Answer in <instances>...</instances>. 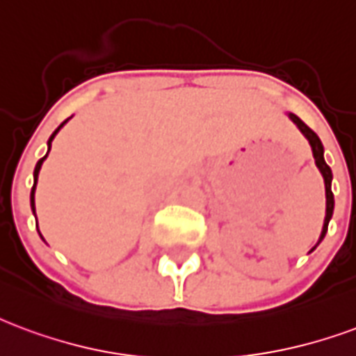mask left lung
Segmentation results:
<instances>
[{"label": "left lung", "instance_id": "8db88e82", "mask_svg": "<svg viewBox=\"0 0 356 356\" xmlns=\"http://www.w3.org/2000/svg\"><path fill=\"white\" fill-rule=\"evenodd\" d=\"M289 118H291L292 122L296 124V128H298L302 134H304V138L309 141V147H312V152H313V158H315V165L318 168V171H321V175H323V179H325V192H326V217H325V222H323V230H321V236H318V241L317 245L325 239L326 236V230H328V222H330V218H332V213H334V194H332V170L328 168V164L325 162V147H323V143H321V139H318V136L315 134V131L309 128V126H305L302 120H300L296 115H292V113H289ZM317 245L313 247L312 251H315L317 249ZM309 251V252H312Z\"/></svg>", "mask_w": 356, "mask_h": 356}]
</instances>
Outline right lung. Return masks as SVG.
I'll return each instance as SVG.
<instances>
[{"label": "right lung", "instance_id": "obj_1", "mask_svg": "<svg viewBox=\"0 0 356 356\" xmlns=\"http://www.w3.org/2000/svg\"><path fill=\"white\" fill-rule=\"evenodd\" d=\"M70 118H71V117H70ZM70 118H67V120H70ZM67 120H64L62 124L58 126L56 130L52 131V136H51V138H49V141H47V145H49V151H47V154H44V156L41 158V160H39L38 164H35V170H33V186H31V194H30V205H31V211H33V215H35V186H38L39 170H41V165H43V162H44V160H47V156H49V152H51L52 139L56 138V134H58V131H60V130H62V128H64V124H65V122H67ZM39 236H41V234H39ZM41 238H43V236H41Z\"/></svg>", "mask_w": 356, "mask_h": 356}]
</instances>
